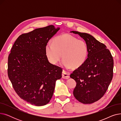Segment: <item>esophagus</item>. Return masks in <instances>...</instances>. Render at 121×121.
Returning a JSON list of instances; mask_svg holds the SVG:
<instances>
[{"label": "esophagus", "instance_id": "obj_1", "mask_svg": "<svg viewBox=\"0 0 121 121\" xmlns=\"http://www.w3.org/2000/svg\"><path fill=\"white\" fill-rule=\"evenodd\" d=\"M62 78L65 79H69V73L63 70L62 72Z\"/></svg>", "mask_w": 121, "mask_h": 121}]
</instances>
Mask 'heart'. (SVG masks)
I'll return each mask as SVG.
<instances>
[{"instance_id":"1","label":"heart","mask_w":121,"mask_h":121,"mask_svg":"<svg viewBox=\"0 0 121 121\" xmlns=\"http://www.w3.org/2000/svg\"><path fill=\"white\" fill-rule=\"evenodd\" d=\"M46 55L52 64L56 65L63 59L62 65L67 69L81 67L86 61L88 48L85 42L71 34H64L55 37L53 43L48 42L45 47Z\"/></svg>"}]
</instances>
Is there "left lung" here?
<instances>
[{
  "mask_svg": "<svg viewBox=\"0 0 121 121\" xmlns=\"http://www.w3.org/2000/svg\"><path fill=\"white\" fill-rule=\"evenodd\" d=\"M85 41L88 58L84 64L70 75L77 85L73 94L75 98L84 104H91L103 97L113 78V57L105 45L86 33L72 31Z\"/></svg>",
  "mask_w": 121,
  "mask_h": 121,
  "instance_id": "obj_1",
  "label": "left lung"
}]
</instances>
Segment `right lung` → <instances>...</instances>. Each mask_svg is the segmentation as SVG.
Listing matches in <instances>:
<instances>
[{
  "mask_svg": "<svg viewBox=\"0 0 121 121\" xmlns=\"http://www.w3.org/2000/svg\"><path fill=\"white\" fill-rule=\"evenodd\" d=\"M52 25L19 36L8 57V75L21 99L36 106L48 104L62 69L49 62L45 52L48 41L60 29Z\"/></svg>",
  "mask_w": 121,
  "mask_h": 121,
  "instance_id": "add662e5",
  "label": "right lung"
}]
</instances>
